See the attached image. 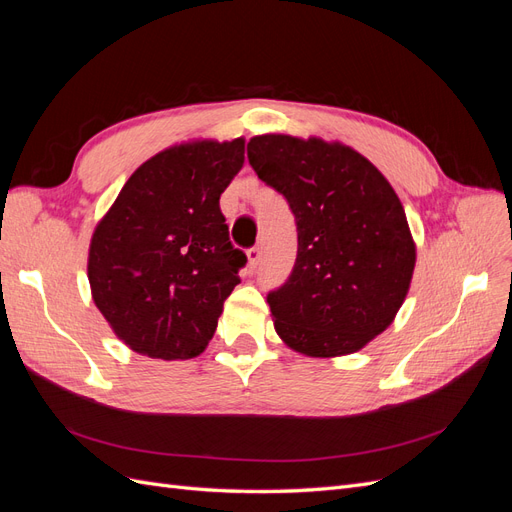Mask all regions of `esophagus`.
I'll list each match as a JSON object with an SVG mask.
<instances>
[{"label": "esophagus", "instance_id": "esophagus-1", "mask_svg": "<svg viewBox=\"0 0 512 512\" xmlns=\"http://www.w3.org/2000/svg\"><path fill=\"white\" fill-rule=\"evenodd\" d=\"M260 260H262V250H260V247H250V250H247V265H250L252 271L258 269Z\"/></svg>", "mask_w": 512, "mask_h": 512}]
</instances>
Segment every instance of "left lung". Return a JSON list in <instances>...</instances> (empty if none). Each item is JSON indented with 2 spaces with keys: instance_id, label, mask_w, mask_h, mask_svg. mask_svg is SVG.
<instances>
[{
  "instance_id": "obj_1",
  "label": "left lung",
  "mask_w": 512,
  "mask_h": 512,
  "mask_svg": "<svg viewBox=\"0 0 512 512\" xmlns=\"http://www.w3.org/2000/svg\"><path fill=\"white\" fill-rule=\"evenodd\" d=\"M247 160L297 224L292 273L267 294L277 335L307 356L361 350L393 322L416 262L391 183L361 153L320 138L254 136Z\"/></svg>"
}]
</instances>
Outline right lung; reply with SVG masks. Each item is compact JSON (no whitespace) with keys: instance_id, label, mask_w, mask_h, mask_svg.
<instances>
[{"instance_id":"add662e5","label":"right lung","mask_w":512,"mask_h":512,"mask_svg":"<svg viewBox=\"0 0 512 512\" xmlns=\"http://www.w3.org/2000/svg\"><path fill=\"white\" fill-rule=\"evenodd\" d=\"M243 153V138L164 149L134 170L96 226L91 294L134 352L175 361L207 348L247 262L220 211Z\"/></svg>"}]
</instances>
